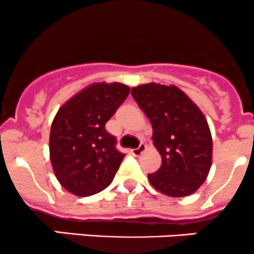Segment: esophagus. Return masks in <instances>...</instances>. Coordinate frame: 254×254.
I'll list each match as a JSON object with an SVG mask.
<instances>
[{
  "label": "esophagus",
  "instance_id": "1",
  "mask_svg": "<svg viewBox=\"0 0 254 254\" xmlns=\"http://www.w3.org/2000/svg\"><path fill=\"white\" fill-rule=\"evenodd\" d=\"M146 150V145L144 144V142H140V145H139V147H136V149H133L130 150V153H132L133 156H135V157H138V156H140L144 151Z\"/></svg>",
  "mask_w": 254,
  "mask_h": 254
}]
</instances>
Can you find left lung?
I'll list each match as a JSON object with an SVG mask.
<instances>
[{"label": "left lung", "instance_id": "obj_1", "mask_svg": "<svg viewBox=\"0 0 254 254\" xmlns=\"http://www.w3.org/2000/svg\"><path fill=\"white\" fill-rule=\"evenodd\" d=\"M133 98L152 125L162 164L150 184L169 196H186L206 180L212 163V136L201 110L184 91L156 82L133 87Z\"/></svg>", "mask_w": 254, "mask_h": 254}]
</instances>
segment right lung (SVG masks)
I'll use <instances>...</instances> for the list:
<instances>
[{
	"mask_svg": "<svg viewBox=\"0 0 254 254\" xmlns=\"http://www.w3.org/2000/svg\"><path fill=\"white\" fill-rule=\"evenodd\" d=\"M129 93L120 82H96L59 109L51 125L49 151L54 173L72 194L89 196L112 184L125 155L105 129Z\"/></svg>",
	"mask_w": 254,
	"mask_h": 254,
	"instance_id": "1",
	"label": "right lung"
}]
</instances>
